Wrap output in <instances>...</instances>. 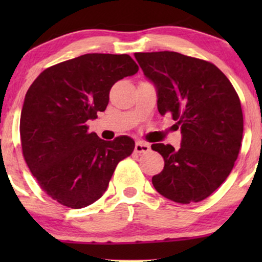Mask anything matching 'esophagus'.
<instances>
[{
	"label": "esophagus",
	"instance_id": "esophagus-1",
	"mask_svg": "<svg viewBox=\"0 0 262 262\" xmlns=\"http://www.w3.org/2000/svg\"><path fill=\"white\" fill-rule=\"evenodd\" d=\"M150 150V146L148 143H144L142 141H138L136 143L135 145V151L138 152V154H142V152H148Z\"/></svg>",
	"mask_w": 262,
	"mask_h": 262
}]
</instances>
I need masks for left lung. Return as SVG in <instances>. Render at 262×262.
I'll return each mask as SVG.
<instances>
[{
  "label": "left lung",
  "mask_w": 262,
  "mask_h": 262,
  "mask_svg": "<svg viewBox=\"0 0 262 262\" xmlns=\"http://www.w3.org/2000/svg\"><path fill=\"white\" fill-rule=\"evenodd\" d=\"M152 82L161 116L170 113L181 130V146L152 144L164 160L154 187L175 203L202 202L225 181L241 148L243 114L228 77L206 60L173 51L137 52Z\"/></svg>",
  "instance_id": "left-lung-1"
}]
</instances>
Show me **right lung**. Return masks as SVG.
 I'll return each instance as SVG.
<instances>
[{
    "label": "right lung",
    "mask_w": 262,
    "mask_h": 262,
    "mask_svg": "<svg viewBox=\"0 0 262 262\" xmlns=\"http://www.w3.org/2000/svg\"><path fill=\"white\" fill-rule=\"evenodd\" d=\"M137 71L128 55L87 53L48 68L32 83L21 111V146L31 173L53 200L71 209L91 205L134 151L128 136L103 141L85 123L106 110L112 85Z\"/></svg>",
    "instance_id": "right-lung-1"
}]
</instances>
